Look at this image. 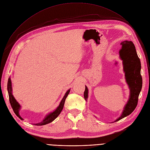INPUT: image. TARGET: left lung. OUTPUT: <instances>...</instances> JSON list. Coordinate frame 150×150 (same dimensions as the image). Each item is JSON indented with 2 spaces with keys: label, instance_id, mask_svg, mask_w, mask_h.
Segmentation results:
<instances>
[{
  "label": "left lung",
  "instance_id": "obj_1",
  "mask_svg": "<svg viewBox=\"0 0 150 150\" xmlns=\"http://www.w3.org/2000/svg\"><path fill=\"white\" fill-rule=\"evenodd\" d=\"M122 49L120 50V57L123 60V70L125 72L126 80L130 88V96L122 114L115 122L131 114L137 105L139 96L142 87V78L140 74L141 64L137 56L135 46L132 41H123ZM88 97V88L85 87L84 97L87 100Z\"/></svg>",
  "mask_w": 150,
  "mask_h": 150
}]
</instances>
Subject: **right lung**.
Masks as SVG:
<instances>
[{
    "label": "right lung",
    "instance_id": "1",
    "mask_svg": "<svg viewBox=\"0 0 150 150\" xmlns=\"http://www.w3.org/2000/svg\"><path fill=\"white\" fill-rule=\"evenodd\" d=\"M7 89H8V96H9V100H10V103L11 105V106L14 112L16 114L18 117H19L21 119L23 120L21 117L19 115V110L20 109L21 106L18 103L17 101L16 100V99L14 98V97H13V94H12V88H11V81L10 78L8 79V84H7ZM70 92V90H68L65 96L63 97L62 100H61V103L59 105V106L57 108V109L55 110L54 111H53V112H51L50 114H49L48 115H47L45 117V119L43 120L42 122L38 123L36 124H34L35 125H37V126H41V125H46L47 123H49L52 122H53L56 118L59 115V114L61 113V112L62 111V110L63 109V107H64V105L65 103V100L67 97V96L69 95V93Z\"/></svg>",
    "mask_w": 150,
    "mask_h": 150
}]
</instances>
